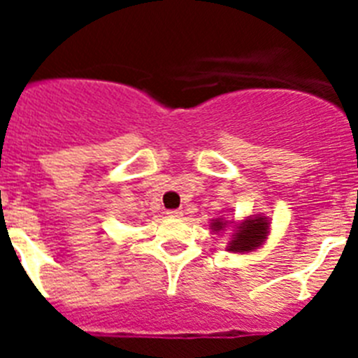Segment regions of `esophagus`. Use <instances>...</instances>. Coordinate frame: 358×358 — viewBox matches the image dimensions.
<instances>
[{
  "label": "esophagus",
  "instance_id": "34e87169",
  "mask_svg": "<svg viewBox=\"0 0 358 358\" xmlns=\"http://www.w3.org/2000/svg\"><path fill=\"white\" fill-rule=\"evenodd\" d=\"M166 215H169L170 218H181L182 211L181 210H169V211H166Z\"/></svg>",
  "mask_w": 358,
  "mask_h": 358
}]
</instances>
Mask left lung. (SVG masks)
I'll return each instance as SVG.
<instances>
[{
  "mask_svg": "<svg viewBox=\"0 0 358 358\" xmlns=\"http://www.w3.org/2000/svg\"><path fill=\"white\" fill-rule=\"evenodd\" d=\"M226 226V222H220V220H215L211 224V229L218 231L222 229ZM268 233V226L267 220L262 217H255L249 218L245 222H242L238 226V231H236L235 238L231 240V243L227 245V251H235V252H245V251H252L267 238Z\"/></svg>",
  "mask_w": 358,
  "mask_h": 358,
  "instance_id": "1",
  "label": "left lung"
}]
</instances>
